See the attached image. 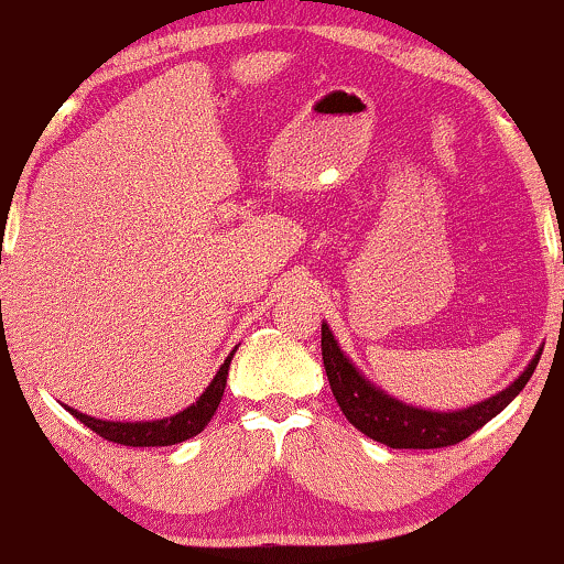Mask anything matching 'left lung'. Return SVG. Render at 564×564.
Masks as SVG:
<instances>
[{
	"instance_id": "obj_1",
	"label": "left lung",
	"mask_w": 564,
	"mask_h": 564,
	"mask_svg": "<svg viewBox=\"0 0 564 564\" xmlns=\"http://www.w3.org/2000/svg\"><path fill=\"white\" fill-rule=\"evenodd\" d=\"M321 349L328 384H332L336 403H339L347 422L364 435L377 440V443L390 445V448L413 451L456 445L488 424L522 392L543 352V347H539V352L533 355L525 371L511 381L507 390L490 394L488 400L458 408V411H432V408L403 403V400L392 398L390 392H384L373 381H368L366 373L341 352L328 323L321 326Z\"/></svg>"
}]
</instances>
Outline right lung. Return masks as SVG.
<instances>
[{"instance_id": "right-lung-1", "label": "right lung", "mask_w": 564, "mask_h": 564, "mask_svg": "<svg viewBox=\"0 0 564 564\" xmlns=\"http://www.w3.org/2000/svg\"><path fill=\"white\" fill-rule=\"evenodd\" d=\"M236 349L228 355L219 371L215 373V379L209 381L200 398L196 403H191L185 411L174 413V416L166 419H153V422H106V419H95L87 416V413L76 411V408L66 405V411L70 416H76L84 426L95 432V435L111 440V443L119 445H129V448H159V445H174L183 443V440L196 437L198 432H204V426L212 422L215 416L219 400H223L225 392V381H228V368Z\"/></svg>"}]
</instances>
